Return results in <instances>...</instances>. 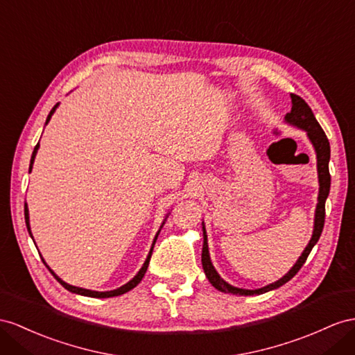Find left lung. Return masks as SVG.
<instances>
[{
    "label": "left lung",
    "mask_w": 355,
    "mask_h": 355,
    "mask_svg": "<svg viewBox=\"0 0 355 355\" xmlns=\"http://www.w3.org/2000/svg\"><path fill=\"white\" fill-rule=\"evenodd\" d=\"M291 112L285 115V123L289 125H294L300 130H304L309 141H311L312 147L316 154V171H318V183H320V192H318V204L315 208V219H313V232L312 237L309 240L307 246L304 248L302 257L297 259L295 264L291 267V270L286 272L284 277H280L279 280L272 282L270 285H266L258 289H244V288H237L232 286L228 282L223 280L220 277L219 272L216 271L211 258H210V250H208V240H207V231H205V223L202 222V268L208 282L220 293L225 294H234V295H259L268 293V291L277 289L279 286L285 285L286 282L293 279L298 270L303 267L306 262L309 253L313 249L315 244L318 243L321 237V232L324 228V219H325V201L327 196L330 193V172H329V162H330V142L327 139V136L324 130L321 129L320 123L316 121V118L312 112V109L309 107V105L304 102V100L297 96V94H291Z\"/></svg>",
    "instance_id": "1"
}]
</instances>
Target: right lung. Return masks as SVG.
Segmentation results:
<instances>
[{"instance_id":"1","label":"right lung","mask_w":355,"mask_h":355,"mask_svg":"<svg viewBox=\"0 0 355 355\" xmlns=\"http://www.w3.org/2000/svg\"><path fill=\"white\" fill-rule=\"evenodd\" d=\"M60 106V103H57L55 106L52 107V111L49 112V115H48V118H46V123H44V125H46L49 121H51V116L53 115V112L57 111V107ZM39 147H40V144H37L35 145V148H34V151H33V156H31V162H30V172H31V169H33V163H34V159H35V154H37V151H39ZM24 213H25V223H26V230H28V232H30V235H31V239H33V234H31V228H30V213H28V205H26V202H25V208H24ZM171 213H168L166 214V217L165 219H163V222H162V225H160V228H159V231H157V234L154 235V240H153V244H151V249H150V252H148V255H147V259H145V262H144V266L141 267V270L136 272V276L132 279V280H129L127 282V284H124L123 286H120V288H116V289H112V291H91V289H85V288H79V286H73V285H69V284H66L64 280H62L61 277H58L55 272H53L51 268H49V266L46 264V262H44V259L42 258V261L44 262V266H46L48 268H49V271L52 272L53 275V277H55L60 284L64 286L67 291H70V293H73V294H79V295H85V297H93V298H109V297H116V295H121V294H124V293H127V291H130V289H133L136 285L139 284V282L142 280V277H144V275H145V271H147V268H148V262H150V258H151V253H153V248H154V244H156V240H157V237H159V234H160V230L163 228V225H165V222H166V219H168V216H169ZM33 241H34V239H33Z\"/></svg>"}]
</instances>
